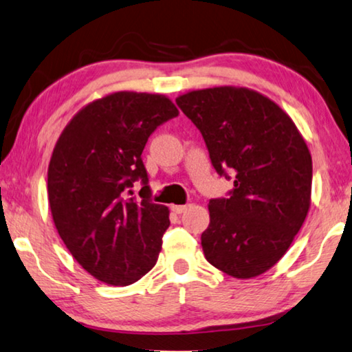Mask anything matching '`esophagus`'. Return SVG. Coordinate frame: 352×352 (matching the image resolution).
Listing matches in <instances>:
<instances>
[{
  "mask_svg": "<svg viewBox=\"0 0 352 352\" xmlns=\"http://www.w3.org/2000/svg\"><path fill=\"white\" fill-rule=\"evenodd\" d=\"M170 210L174 211L175 214H182V213H185V211L188 210V205H172Z\"/></svg>",
  "mask_w": 352,
  "mask_h": 352,
  "instance_id": "esophagus-1",
  "label": "esophagus"
}]
</instances>
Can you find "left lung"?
Returning <instances> with one entry per match:
<instances>
[{
    "label": "left lung",
    "instance_id": "left-lung-1",
    "mask_svg": "<svg viewBox=\"0 0 352 352\" xmlns=\"http://www.w3.org/2000/svg\"><path fill=\"white\" fill-rule=\"evenodd\" d=\"M178 108L202 133L211 164L233 189L211 199L202 233L208 263L236 278L274 266L302 227L311 194V156L287 113L246 87L192 91Z\"/></svg>",
    "mask_w": 352,
    "mask_h": 352
}]
</instances>
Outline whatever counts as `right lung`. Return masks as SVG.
Masks as SVG:
<instances>
[{
  "instance_id": "add662e5",
  "label": "right lung",
  "mask_w": 352,
  "mask_h": 352,
  "mask_svg": "<svg viewBox=\"0 0 352 352\" xmlns=\"http://www.w3.org/2000/svg\"><path fill=\"white\" fill-rule=\"evenodd\" d=\"M177 116L164 96L116 92L82 108L56 142L48 166L54 226L78 263L109 285H131L158 260L169 210L150 199L141 155ZM136 181L141 203L129 197Z\"/></svg>"
}]
</instances>
